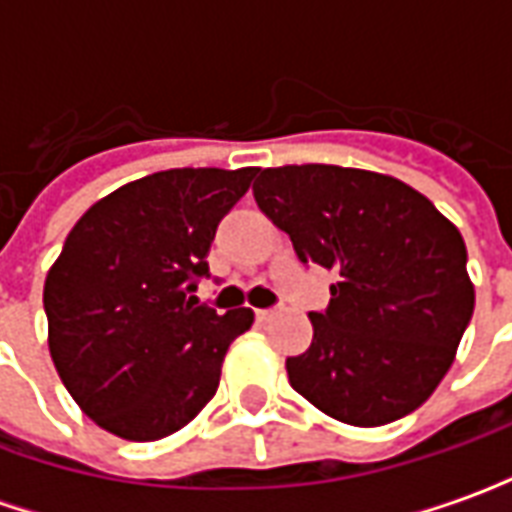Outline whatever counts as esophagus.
Segmentation results:
<instances>
[{"label": "esophagus", "mask_w": 512, "mask_h": 512, "mask_svg": "<svg viewBox=\"0 0 512 512\" xmlns=\"http://www.w3.org/2000/svg\"><path fill=\"white\" fill-rule=\"evenodd\" d=\"M274 315H277V310H255V318H257V321H260V323L271 321Z\"/></svg>", "instance_id": "1"}]
</instances>
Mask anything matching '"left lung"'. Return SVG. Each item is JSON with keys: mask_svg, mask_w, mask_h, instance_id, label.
Masks as SVG:
<instances>
[{"mask_svg": "<svg viewBox=\"0 0 512 512\" xmlns=\"http://www.w3.org/2000/svg\"><path fill=\"white\" fill-rule=\"evenodd\" d=\"M255 202L301 263L337 274L290 386L326 417L378 428L419 408L447 376L474 312L458 227L403 180L370 169H260Z\"/></svg>", "mask_w": 512, "mask_h": 512, "instance_id": "left-lung-1", "label": "left lung"}]
</instances>
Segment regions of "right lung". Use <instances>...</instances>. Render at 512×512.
<instances>
[{"label": "right lung", "mask_w": 512, "mask_h": 512, "mask_svg": "<svg viewBox=\"0 0 512 512\" xmlns=\"http://www.w3.org/2000/svg\"><path fill=\"white\" fill-rule=\"evenodd\" d=\"M257 167L131 180L84 213L46 274L49 354L76 406L128 441L175 433L208 406L255 312L200 307L216 227Z\"/></svg>", "instance_id": "add662e5"}]
</instances>
